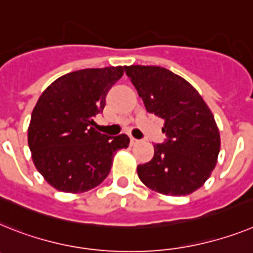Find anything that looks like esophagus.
Here are the masks:
<instances>
[{
	"label": "esophagus",
	"instance_id": "obj_1",
	"mask_svg": "<svg viewBox=\"0 0 253 253\" xmlns=\"http://www.w3.org/2000/svg\"><path fill=\"white\" fill-rule=\"evenodd\" d=\"M130 143H131V146H134V144L139 143V141H138V139H135V138L130 137Z\"/></svg>",
	"mask_w": 253,
	"mask_h": 253
}]
</instances>
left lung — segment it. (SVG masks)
Masks as SVG:
<instances>
[{
  "instance_id": "left-lung-1",
  "label": "left lung",
  "mask_w": 253,
  "mask_h": 253,
  "mask_svg": "<svg viewBox=\"0 0 253 253\" xmlns=\"http://www.w3.org/2000/svg\"><path fill=\"white\" fill-rule=\"evenodd\" d=\"M125 73L146 110L164 120V143L155 144L152 160L138 165L144 185L168 196L201 188L217 163L220 134L212 112L184 78L160 66L131 65Z\"/></svg>"
}]
</instances>
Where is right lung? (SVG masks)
Wrapping results in <instances>:
<instances>
[{
	"instance_id": "right-lung-1",
	"label": "right lung",
	"mask_w": 253,
	"mask_h": 253,
	"mask_svg": "<svg viewBox=\"0 0 253 253\" xmlns=\"http://www.w3.org/2000/svg\"><path fill=\"white\" fill-rule=\"evenodd\" d=\"M124 74L123 66L83 69L56 79L32 112L28 144L37 170L57 191L82 193L109 175L116 151L129 137H110L94 129L106 96Z\"/></svg>"
}]
</instances>
